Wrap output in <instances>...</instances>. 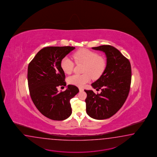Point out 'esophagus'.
<instances>
[{"label":"esophagus","instance_id":"34e87169","mask_svg":"<svg viewBox=\"0 0 157 157\" xmlns=\"http://www.w3.org/2000/svg\"><path fill=\"white\" fill-rule=\"evenodd\" d=\"M79 91H80V92H82V91H84L83 89V88H79Z\"/></svg>","mask_w":157,"mask_h":157}]
</instances>
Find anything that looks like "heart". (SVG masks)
Here are the masks:
<instances>
[{
    "instance_id": "obj_1",
    "label": "heart",
    "mask_w": 157,
    "mask_h": 157,
    "mask_svg": "<svg viewBox=\"0 0 157 157\" xmlns=\"http://www.w3.org/2000/svg\"><path fill=\"white\" fill-rule=\"evenodd\" d=\"M73 58L76 63H83L82 74H74L67 78V82L78 87L84 86L91 80L100 77L104 71L106 62L104 58L98 53L87 49H80L73 54ZM60 66L63 71L67 74L72 73L74 63L68 56L61 59Z\"/></svg>"
}]
</instances>
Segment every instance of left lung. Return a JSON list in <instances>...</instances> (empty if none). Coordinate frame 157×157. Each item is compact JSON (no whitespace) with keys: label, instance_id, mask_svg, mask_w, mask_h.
Wrapping results in <instances>:
<instances>
[{"label":"left lung","instance_id":"left-lung-1","mask_svg":"<svg viewBox=\"0 0 157 157\" xmlns=\"http://www.w3.org/2000/svg\"><path fill=\"white\" fill-rule=\"evenodd\" d=\"M101 51L106 57V66L101 77L91 86L100 94L84 90L86 112L90 117L102 120L114 115L125 102L131 83V66L129 60L112 45L92 47Z\"/></svg>","mask_w":157,"mask_h":157}]
</instances>
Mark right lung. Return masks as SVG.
Segmentation results:
<instances>
[{
	"label": "right lung",
	"instance_id": "obj_1",
	"mask_svg": "<svg viewBox=\"0 0 157 157\" xmlns=\"http://www.w3.org/2000/svg\"><path fill=\"white\" fill-rule=\"evenodd\" d=\"M74 49L70 46L43 48L28 66V86L32 101L43 115L52 120L63 121L70 117V99L79 92L78 87L70 84L63 92L57 90L58 87L66 85L61 61Z\"/></svg>",
	"mask_w": 157,
	"mask_h": 157
}]
</instances>
